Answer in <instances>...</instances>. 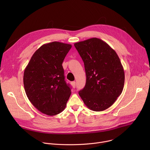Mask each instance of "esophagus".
Returning a JSON list of instances; mask_svg holds the SVG:
<instances>
[{
    "label": "esophagus",
    "mask_w": 150,
    "mask_h": 150,
    "mask_svg": "<svg viewBox=\"0 0 150 150\" xmlns=\"http://www.w3.org/2000/svg\"><path fill=\"white\" fill-rule=\"evenodd\" d=\"M71 85H72V87H73L74 88H75V85H76V83H75V81H72V82H71Z\"/></svg>",
    "instance_id": "1"
}]
</instances>
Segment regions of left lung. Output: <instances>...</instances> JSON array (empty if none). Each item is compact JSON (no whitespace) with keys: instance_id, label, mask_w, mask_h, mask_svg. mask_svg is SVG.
Returning a JSON list of instances; mask_svg holds the SVG:
<instances>
[{"instance_id":"left-lung-1","label":"left lung","mask_w":150,"mask_h":150,"mask_svg":"<svg viewBox=\"0 0 150 150\" xmlns=\"http://www.w3.org/2000/svg\"><path fill=\"white\" fill-rule=\"evenodd\" d=\"M86 74V83L79 95L88 109L96 112L108 109L121 94L125 72L116 52L106 42L91 38L75 42Z\"/></svg>"}]
</instances>
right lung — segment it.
Instances as JSON below:
<instances>
[{
	"label": "right lung",
	"instance_id": "1",
	"mask_svg": "<svg viewBox=\"0 0 150 150\" xmlns=\"http://www.w3.org/2000/svg\"><path fill=\"white\" fill-rule=\"evenodd\" d=\"M72 45L53 41L42 45L24 72L27 96L40 112L54 116L64 110L71 90L65 81L62 63Z\"/></svg>",
	"mask_w": 150,
	"mask_h": 150
}]
</instances>
